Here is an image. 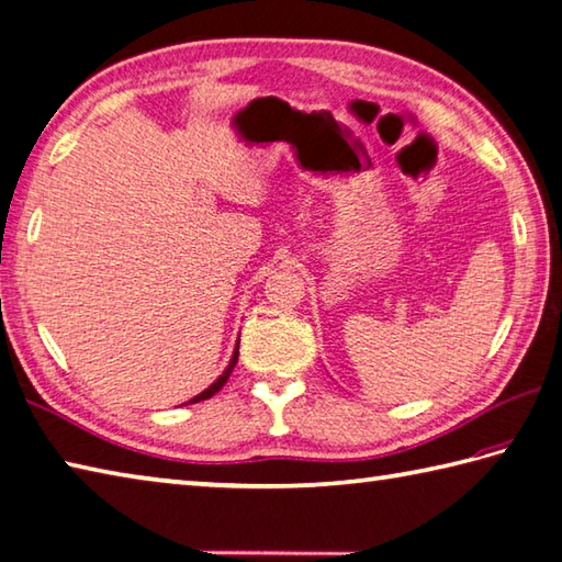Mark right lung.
<instances>
[{
    "instance_id": "add662e5",
    "label": "right lung",
    "mask_w": 562,
    "mask_h": 562,
    "mask_svg": "<svg viewBox=\"0 0 562 562\" xmlns=\"http://www.w3.org/2000/svg\"><path fill=\"white\" fill-rule=\"evenodd\" d=\"M236 360H238V342H236V348H234V355H232V360H229V364H226V369L224 372L217 376V381H214V384H210L205 391L202 393H198L195 398H190L188 403H198V401H207V398H212L214 393H217L224 384H226V379H229V374H232V369L236 367Z\"/></svg>"
}]
</instances>
